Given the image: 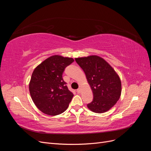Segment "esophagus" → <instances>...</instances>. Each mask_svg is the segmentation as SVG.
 <instances>
[{
	"mask_svg": "<svg viewBox=\"0 0 151 151\" xmlns=\"http://www.w3.org/2000/svg\"><path fill=\"white\" fill-rule=\"evenodd\" d=\"M77 93L80 94V93H81V88H79V89H77Z\"/></svg>",
	"mask_w": 151,
	"mask_h": 151,
	"instance_id": "esophagus-1",
	"label": "esophagus"
}]
</instances>
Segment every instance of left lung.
Segmentation results:
<instances>
[{
  "label": "left lung",
  "instance_id": "left-lung-1",
  "mask_svg": "<svg viewBox=\"0 0 151 151\" xmlns=\"http://www.w3.org/2000/svg\"><path fill=\"white\" fill-rule=\"evenodd\" d=\"M85 73L93 93V100L87 106L93 112L102 113L109 110L119 100L122 83L119 76L109 63L98 55L76 58Z\"/></svg>",
  "mask_w": 151,
  "mask_h": 151
}]
</instances>
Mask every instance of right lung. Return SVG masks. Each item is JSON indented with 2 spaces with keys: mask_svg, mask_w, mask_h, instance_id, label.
<instances>
[{
  "mask_svg": "<svg viewBox=\"0 0 151 151\" xmlns=\"http://www.w3.org/2000/svg\"><path fill=\"white\" fill-rule=\"evenodd\" d=\"M74 61L72 58L55 55L35 68L29 90L33 103L42 113L55 116L67 109L74 94L68 89L62 74Z\"/></svg>",
  "mask_w": 151,
  "mask_h": 151,
  "instance_id": "right-lung-1",
  "label": "right lung"
}]
</instances>
